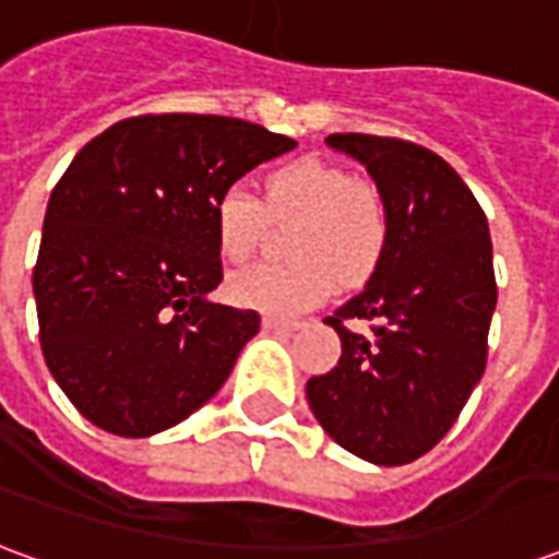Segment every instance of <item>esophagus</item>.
I'll return each instance as SVG.
<instances>
[{"instance_id":"34e87169","label":"esophagus","mask_w":559,"mask_h":559,"mask_svg":"<svg viewBox=\"0 0 559 559\" xmlns=\"http://www.w3.org/2000/svg\"><path fill=\"white\" fill-rule=\"evenodd\" d=\"M302 326V320H296V317H263V329L266 332H293V329Z\"/></svg>"}]
</instances>
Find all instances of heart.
Segmentation results:
<instances>
[{
    "mask_svg": "<svg viewBox=\"0 0 559 559\" xmlns=\"http://www.w3.org/2000/svg\"><path fill=\"white\" fill-rule=\"evenodd\" d=\"M266 218H299L287 263H260L227 281L239 308L272 317L302 314L326 302L338 281L362 284L386 254L389 209L374 182L329 164L299 158L272 170L263 203L245 188L221 191L212 206L215 245L227 263H248L260 248Z\"/></svg>",
    "mask_w": 559,
    "mask_h": 559,
    "instance_id": "1",
    "label": "heart"
}]
</instances>
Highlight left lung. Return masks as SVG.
I'll list each match as a JSON object with an SVG mask.
<instances>
[{
	"label": "left lung",
	"instance_id": "obj_1",
	"mask_svg": "<svg viewBox=\"0 0 559 559\" xmlns=\"http://www.w3.org/2000/svg\"><path fill=\"white\" fill-rule=\"evenodd\" d=\"M359 158L389 209L386 254L326 323L341 359L308 380V404L338 445L371 464H411L455 425L488 362L497 305L491 233L479 200L431 148L329 134ZM365 319L368 336L346 323Z\"/></svg>",
	"mask_w": 559,
	"mask_h": 559
}]
</instances>
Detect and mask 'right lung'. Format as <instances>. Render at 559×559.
Returning a JSON list of instances; mask_svg holds the SVG:
<instances>
[{
  "mask_svg": "<svg viewBox=\"0 0 559 559\" xmlns=\"http://www.w3.org/2000/svg\"><path fill=\"white\" fill-rule=\"evenodd\" d=\"M296 148L263 126L200 114L131 116L56 182L32 272L44 362L116 437H148L206 404L260 329L209 302L224 278L212 206Z\"/></svg>",
  "mask_w": 559,
  "mask_h": 559,
  "instance_id": "obj_1",
  "label": "right lung"
}]
</instances>
